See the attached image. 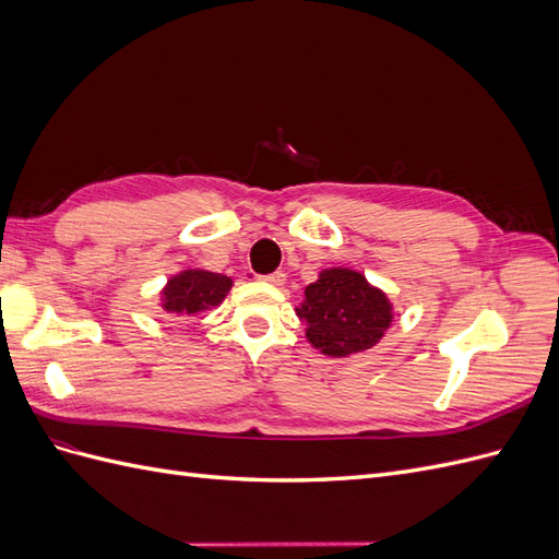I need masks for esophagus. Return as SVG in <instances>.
<instances>
[{
    "mask_svg": "<svg viewBox=\"0 0 559 559\" xmlns=\"http://www.w3.org/2000/svg\"><path fill=\"white\" fill-rule=\"evenodd\" d=\"M261 280H263V282H267V284H273V286H282V284H284V280H286V275L282 273V270H277V273H270V275H263Z\"/></svg>",
    "mask_w": 559,
    "mask_h": 559,
    "instance_id": "1",
    "label": "esophagus"
}]
</instances>
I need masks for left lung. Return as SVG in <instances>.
Here are the masks:
<instances>
[{"mask_svg":"<svg viewBox=\"0 0 559 559\" xmlns=\"http://www.w3.org/2000/svg\"><path fill=\"white\" fill-rule=\"evenodd\" d=\"M306 321V335L326 357H349L370 349L392 324V302L349 267L321 270L296 308Z\"/></svg>","mask_w":559,"mask_h":559,"instance_id":"obj_1","label":"left lung"}]
</instances>
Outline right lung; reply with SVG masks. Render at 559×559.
Masks as SVG:
<instances>
[{
  "label": "right lung",
  "mask_w": 559,
  "mask_h": 559,
  "mask_svg": "<svg viewBox=\"0 0 559 559\" xmlns=\"http://www.w3.org/2000/svg\"><path fill=\"white\" fill-rule=\"evenodd\" d=\"M230 286L233 280L226 275L207 273V270H183L163 289V310L177 317L205 312L226 298Z\"/></svg>",
  "instance_id": "1"
}]
</instances>
